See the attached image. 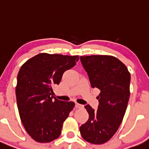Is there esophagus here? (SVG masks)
<instances>
[{
    "label": "esophagus",
    "mask_w": 149,
    "mask_h": 149,
    "mask_svg": "<svg viewBox=\"0 0 149 149\" xmlns=\"http://www.w3.org/2000/svg\"><path fill=\"white\" fill-rule=\"evenodd\" d=\"M75 106H76V107H77V108H81V107H83V105H81V104L76 103V105H75Z\"/></svg>",
    "instance_id": "esophagus-1"
}]
</instances>
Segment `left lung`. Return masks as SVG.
<instances>
[{
  "mask_svg": "<svg viewBox=\"0 0 149 149\" xmlns=\"http://www.w3.org/2000/svg\"><path fill=\"white\" fill-rule=\"evenodd\" d=\"M80 61L92 87L101 92L97 110L85 106L89 119L80 132L88 142L102 144L110 140L122 122L130 97V74L123 62L111 55L81 56Z\"/></svg>",
  "mask_w": 149,
  "mask_h": 149,
  "instance_id": "8db88e82",
  "label": "left lung"
}]
</instances>
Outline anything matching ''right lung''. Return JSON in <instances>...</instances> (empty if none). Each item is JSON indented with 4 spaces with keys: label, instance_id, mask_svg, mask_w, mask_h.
Returning <instances> with one entry per match:
<instances>
[{
    "label": "right lung",
    "instance_id": "1",
    "mask_svg": "<svg viewBox=\"0 0 149 149\" xmlns=\"http://www.w3.org/2000/svg\"><path fill=\"white\" fill-rule=\"evenodd\" d=\"M78 60V55L39 53L19 70L16 87L19 116L26 132L37 142H50L60 137L75 103L54 98L53 88Z\"/></svg>",
    "mask_w": 149,
    "mask_h": 149
}]
</instances>
